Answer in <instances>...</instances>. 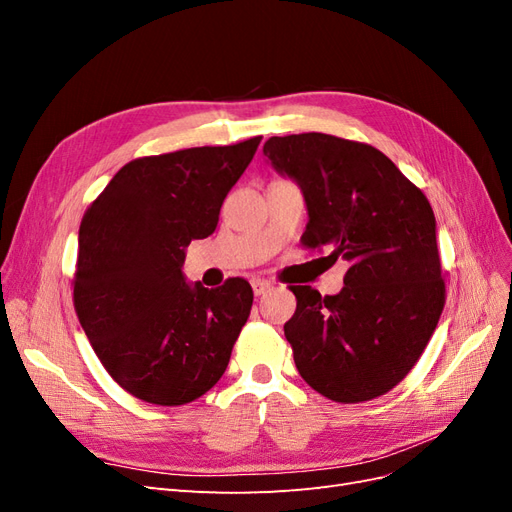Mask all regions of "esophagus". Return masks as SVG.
I'll return each instance as SVG.
<instances>
[{
    "label": "esophagus",
    "instance_id": "esophagus-1",
    "mask_svg": "<svg viewBox=\"0 0 512 512\" xmlns=\"http://www.w3.org/2000/svg\"><path fill=\"white\" fill-rule=\"evenodd\" d=\"M271 282H267V280H252V288H254V294L256 297H260V294H265V292H269L271 290Z\"/></svg>",
    "mask_w": 512,
    "mask_h": 512
}]
</instances>
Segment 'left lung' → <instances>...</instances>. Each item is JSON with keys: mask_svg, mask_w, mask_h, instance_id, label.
I'll return each instance as SVG.
<instances>
[{"mask_svg": "<svg viewBox=\"0 0 512 512\" xmlns=\"http://www.w3.org/2000/svg\"><path fill=\"white\" fill-rule=\"evenodd\" d=\"M262 153L303 192V245L350 262L331 297L290 286L297 312L284 333L294 365L342 404L389 393L423 354L444 307L429 200L371 145L307 132L271 136Z\"/></svg>", "mask_w": 512, "mask_h": 512, "instance_id": "obj_1", "label": "left lung"}]
</instances>
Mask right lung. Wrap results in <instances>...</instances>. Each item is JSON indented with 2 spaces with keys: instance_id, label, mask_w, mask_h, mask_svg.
Instances as JSON below:
<instances>
[{
  "instance_id": "obj_1",
  "label": "right lung",
  "mask_w": 512,
  "mask_h": 512,
  "mask_svg": "<svg viewBox=\"0 0 512 512\" xmlns=\"http://www.w3.org/2000/svg\"><path fill=\"white\" fill-rule=\"evenodd\" d=\"M260 138L132 160L83 215L76 316L108 374L147 404L183 406L205 395L250 316V284H190L183 262L188 245L218 226Z\"/></svg>"
}]
</instances>
